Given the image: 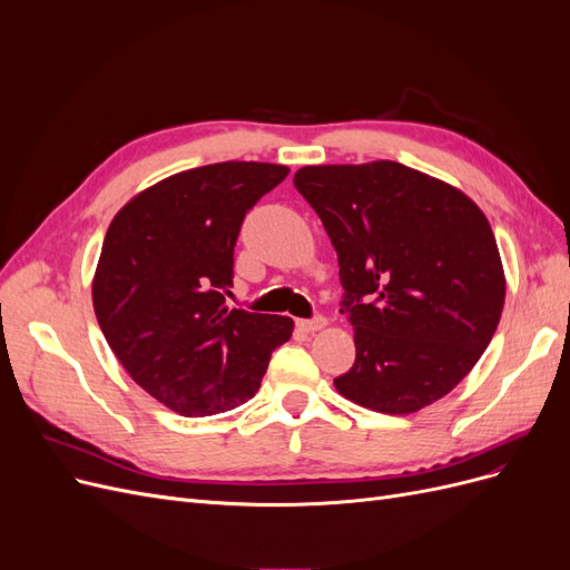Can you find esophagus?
I'll return each instance as SVG.
<instances>
[{"instance_id": "obj_1", "label": "esophagus", "mask_w": 570, "mask_h": 570, "mask_svg": "<svg viewBox=\"0 0 570 570\" xmlns=\"http://www.w3.org/2000/svg\"><path fill=\"white\" fill-rule=\"evenodd\" d=\"M325 323H327L325 316H314V318L297 321V327L304 333H316V331H321V327H325Z\"/></svg>"}]
</instances>
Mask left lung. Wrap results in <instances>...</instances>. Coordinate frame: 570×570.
I'll return each instance as SVG.
<instances>
[{
    "mask_svg": "<svg viewBox=\"0 0 570 570\" xmlns=\"http://www.w3.org/2000/svg\"><path fill=\"white\" fill-rule=\"evenodd\" d=\"M295 187L337 252L340 312L354 327L337 392L392 416L442 400L502 318L507 281L485 214L396 161L304 166Z\"/></svg>",
    "mask_w": 570,
    "mask_h": 570,
    "instance_id": "1",
    "label": "left lung"
}]
</instances>
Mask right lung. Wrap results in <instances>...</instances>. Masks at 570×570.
<instances>
[{
  "label": "right lung",
  "instance_id": "obj_1",
  "mask_svg": "<svg viewBox=\"0 0 570 570\" xmlns=\"http://www.w3.org/2000/svg\"><path fill=\"white\" fill-rule=\"evenodd\" d=\"M287 174L258 161L189 168L132 197L107 230L92 281L99 327L132 381L180 416L252 400L292 337V318L226 304L243 220Z\"/></svg>",
  "mask_w": 570,
  "mask_h": 570
}]
</instances>
